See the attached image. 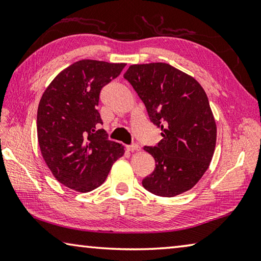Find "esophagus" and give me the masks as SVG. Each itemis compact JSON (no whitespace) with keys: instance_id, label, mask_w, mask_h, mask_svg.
<instances>
[{"instance_id":"esophagus-1","label":"esophagus","mask_w":261,"mask_h":261,"mask_svg":"<svg viewBox=\"0 0 261 261\" xmlns=\"http://www.w3.org/2000/svg\"><path fill=\"white\" fill-rule=\"evenodd\" d=\"M126 148L129 149V151H131V152H135V151H139L140 149V147H139V145H137V144H131V145H127L126 146Z\"/></svg>"}]
</instances>
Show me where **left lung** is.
Here are the masks:
<instances>
[{
  "label": "left lung",
  "instance_id": "1",
  "mask_svg": "<svg viewBox=\"0 0 261 261\" xmlns=\"http://www.w3.org/2000/svg\"><path fill=\"white\" fill-rule=\"evenodd\" d=\"M124 78L135 88L149 120L161 129L156 146H145L155 169L143 187L160 197L192 189L208 168L216 124L204 88L193 77L167 63L130 65Z\"/></svg>",
  "mask_w": 261,
  "mask_h": 261
}]
</instances>
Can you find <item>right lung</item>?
Returning <instances> with one entry per match:
<instances>
[{"label":"right lung","instance_id":"1","mask_svg":"<svg viewBox=\"0 0 261 261\" xmlns=\"http://www.w3.org/2000/svg\"><path fill=\"white\" fill-rule=\"evenodd\" d=\"M125 63L82 60L54 78L38 107V141L46 165L65 187L88 192L102 184L124 154L108 139L98 110L100 92Z\"/></svg>","mask_w":261,"mask_h":261}]
</instances>
